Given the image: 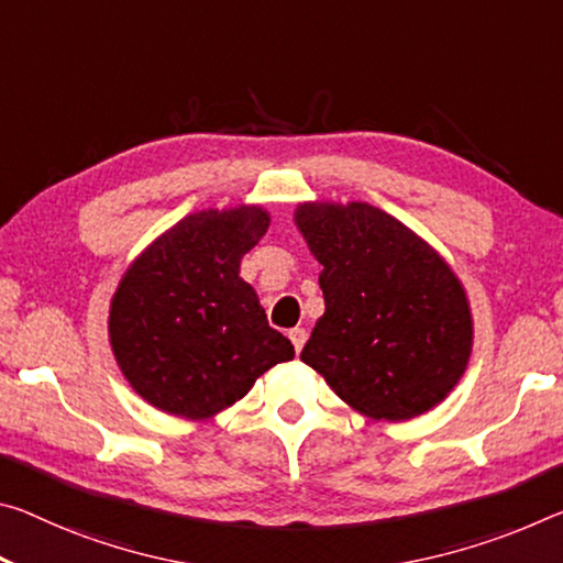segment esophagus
I'll return each mask as SVG.
<instances>
[{
	"mask_svg": "<svg viewBox=\"0 0 563 563\" xmlns=\"http://www.w3.org/2000/svg\"><path fill=\"white\" fill-rule=\"evenodd\" d=\"M288 338H290L292 347H296V353H300L302 345H306V341H308V333H306V328H292Z\"/></svg>",
	"mask_w": 563,
	"mask_h": 563,
	"instance_id": "obj_1",
	"label": "esophagus"
}]
</instances>
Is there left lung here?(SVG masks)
Returning a JSON list of instances; mask_svg holds the SVG:
<instances>
[{"label":"left lung","mask_w":563,"mask_h":563,"mask_svg":"<svg viewBox=\"0 0 563 563\" xmlns=\"http://www.w3.org/2000/svg\"><path fill=\"white\" fill-rule=\"evenodd\" d=\"M296 222L323 265L325 298L300 361L365 416L406 421L441 404L466 371L474 338L451 267L365 202H306Z\"/></svg>","instance_id":"1"}]
</instances>
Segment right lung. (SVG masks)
Here are the masks:
<instances>
[{"mask_svg":"<svg viewBox=\"0 0 563 563\" xmlns=\"http://www.w3.org/2000/svg\"><path fill=\"white\" fill-rule=\"evenodd\" d=\"M267 225L261 208L195 212L124 273L110 310L112 351L147 404L208 418L296 355L238 275Z\"/></svg>","mask_w":563,"mask_h":563,"instance_id":"1","label":"right lung"}]
</instances>
